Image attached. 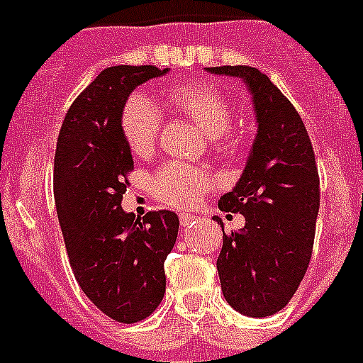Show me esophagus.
<instances>
[{
  "instance_id": "obj_1",
  "label": "esophagus",
  "mask_w": 363,
  "mask_h": 363,
  "mask_svg": "<svg viewBox=\"0 0 363 363\" xmlns=\"http://www.w3.org/2000/svg\"><path fill=\"white\" fill-rule=\"evenodd\" d=\"M194 216L191 213H179V224L184 225V228H189L191 224H194Z\"/></svg>"
}]
</instances>
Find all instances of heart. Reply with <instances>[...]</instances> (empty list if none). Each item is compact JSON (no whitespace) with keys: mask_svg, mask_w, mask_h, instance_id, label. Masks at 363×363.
I'll return each instance as SVG.
<instances>
[{"mask_svg":"<svg viewBox=\"0 0 363 363\" xmlns=\"http://www.w3.org/2000/svg\"><path fill=\"white\" fill-rule=\"evenodd\" d=\"M170 110L196 123L211 139L218 150L235 154L242 147V134L233 130V110L224 93L211 84L187 82L167 91ZM121 134L130 152L138 157H147L156 147L161 128V116L154 104L141 95H134L121 110ZM211 187V178L179 161H170L157 170L150 182L152 194L170 207H193Z\"/></svg>","mask_w":363,"mask_h":363,"instance_id":"obj_1","label":"heart"}]
</instances>
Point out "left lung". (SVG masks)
<instances>
[{
    "mask_svg": "<svg viewBox=\"0 0 363 363\" xmlns=\"http://www.w3.org/2000/svg\"><path fill=\"white\" fill-rule=\"evenodd\" d=\"M207 71L242 79L253 99L252 152L233 191L218 200L222 211L244 215L246 225L224 233L216 268L225 301L240 314L266 318L288 305L311 262L320 211L314 148L292 102L257 67Z\"/></svg>",
    "mask_w": 363,
    "mask_h": 363,
    "instance_id": "1",
    "label": "left lung"
}]
</instances>
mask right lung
<instances>
[{
    "instance_id": "1",
    "label": "right lung",
    "mask_w": 363,
    "mask_h": 363,
    "mask_svg": "<svg viewBox=\"0 0 363 363\" xmlns=\"http://www.w3.org/2000/svg\"><path fill=\"white\" fill-rule=\"evenodd\" d=\"M169 67L113 66L80 93L55 152V202L71 270L89 301L111 320L135 323L165 296V259L178 237L172 211L143 220L123 211L132 152L121 134L128 95Z\"/></svg>"
}]
</instances>
